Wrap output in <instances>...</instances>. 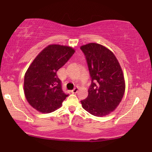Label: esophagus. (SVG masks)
I'll list each match as a JSON object with an SVG mask.
<instances>
[{
	"label": "esophagus",
	"mask_w": 152,
	"mask_h": 152,
	"mask_svg": "<svg viewBox=\"0 0 152 152\" xmlns=\"http://www.w3.org/2000/svg\"><path fill=\"white\" fill-rule=\"evenodd\" d=\"M78 90H79V87H75V88L73 89V90H72V92L73 94H75V93H77V92Z\"/></svg>",
	"instance_id": "esophagus-1"
}]
</instances>
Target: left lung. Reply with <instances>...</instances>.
<instances>
[{"instance_id":"left-lung-1","label":"left lung","mask_w":152,"mask_h":152,"mask_svg":"<svg viewBox=\"0 0 152 152\" xmlns=\"http://www.w3.org/2000/svg\"><path fill=\"white\" fill-rule=\"evenodd\" d=\"M91 77L88 96L82 106L91 115L103 117L117 107L125 90L123 72L113 53L97 43L81 46Z\"/></svg>"}]
</instances>
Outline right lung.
Returning <instances> with one entry per match:
<instances>
[{
    "mask_svg": "<svg viewBox=\"0 0 152 152\" xmlns=\"http://www.w3.org/2000/svg\"><path fill=\"white\" fill-rule=\"evenodd\" d=\"M75 52L67 46L50 45L39 53L28 67L24 78V93L29 104L37 111L54 112L68 96L62 91L57 72Z\"/></svg>",
    "mask_w": 152,
    "mask_h": 152,
    "instance_id": "right-lung-1",
    "label": "right lung"
}]
</instances>
